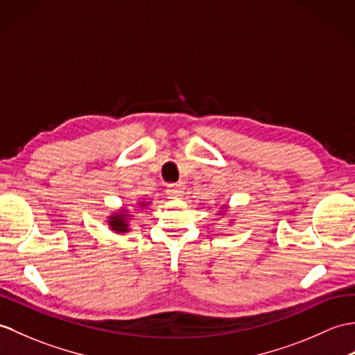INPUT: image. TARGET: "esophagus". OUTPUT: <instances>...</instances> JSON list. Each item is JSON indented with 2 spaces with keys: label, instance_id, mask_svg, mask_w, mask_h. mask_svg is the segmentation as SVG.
I'll use <instances>...</instances> for the list:
<instances>
[{
  "label": "esophagus",
  "instance_id": "obj_1",
  "mask_svg": "<svg viewBox=\"0 0 355 355\" xmlns=\"http://www.w3.org/2000/svg\"><path fill=\"white\" fill-rule=\"evenodd\" d=\"M166 193L169 198H180L183 196L184 193V186L181 183H177V184H169L168 189H166Z\"/></svg>",
  "mask_w": 355,
  "mask_h": 355
}]
</instances>
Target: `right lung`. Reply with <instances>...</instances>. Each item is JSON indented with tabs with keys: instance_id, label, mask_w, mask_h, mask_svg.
Wrapping results in <instances>:
<instances>
[{
	"instance_id": "obj_1",
	"label": "right lung",
	"mask_w": 355,
	"mask_h": 355,
	"mask_svg": "<svg viewBox=\"0 0 355 355\" xmlns=\"http://www.w3.org/2000/svg\"><path fill=\"white\" fill-rule=\"evenodd\" d=\"M140 207H145V204H140ZM110 228L116 233H127L128 232V222H127V215H121V213H116V215L110 216Z\"/></svg>"
}]
</instances>
